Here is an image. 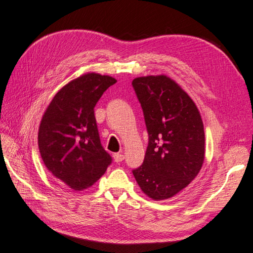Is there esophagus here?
Segmentation results:
<instances>
[{"instance_id":"1","label":"esophagus","mask_w":253,"mask_h":253,"mask_svg":"<svg viewBox=\"0 0 253 253\" xmlns=\"http://www.w3.org/2000/svg\"><path fill=\"white\" fill-rule=\"evenodd\" d=\"M124 158H125V156H124L122 153H115L114 154V160H115V162H116V163L123 162Z\"/></svg>"}]
</instances>
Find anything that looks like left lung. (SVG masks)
I'll return each mask as SVG.
<instances>
[{
    "mask_svg": "<svg viewBox=\"0 0 253 253\" xmlns=\"http://www.w3.org/2000/svg\"><path fill=\"white\" fill-rule=\"evenodd\" d=\"M131 84L148 132L143 165L132 174L148 198L168 200L185 188L202 169V118L192 98L168 76L138 77Z\"/></svg>",
    "mask_w": 253,
    "mask_h": 253,
    "instance_id": "left-lung-1",
    "label": "left lung"
}]
</instances>
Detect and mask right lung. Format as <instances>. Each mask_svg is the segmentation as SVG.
Here are the masks:
<instances>
[{"mask_svg": "<svg viewBox=\"0 0 253 253\" xmlns=\"http://www.w3.org/2000/svg\"><path fill=\"white\" fill-rule=\"evenodd\" d=\"M110 76L88 72L55 93L42 116L38 144L45 168L75 191L90 187L105 174L111 157L100 144L95 108Z\"/></svg>", "mask_w": 253, "mask_h": 253, "instance_id": "right-lung-1", "label": "right lung"}]
</instances>
